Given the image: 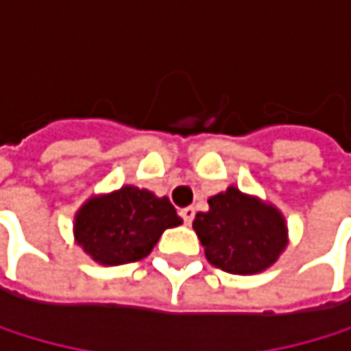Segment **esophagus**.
<instances>
[{"mask_svg":"<svg viewBox=\"0 0 351 351\" xmlns=\"http://www.w3.org/2000/svg\"><path fill=\"white\" fill-rule=\"evenodd\" d=\"M179 215H181V219H183L185 225H191V221H193V217H195V210H193V208H183Z\"/></svg>","mask_w":351,"mask_h":351,"instance_id":"obj_1","label":"esophagus"}]
</instances>
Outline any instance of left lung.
<instances>
[{
  "instance_id": "left-lung-1",
  "label": "left lung",
  "mask_w": 351,
  "mask_h": 351,
  "mask_svg": "<svg viewBox=\"0 0 351 351\" xmlns=\"http://www.w3.org/2000/svg\"><path fill=\"white\" fill-rule=\"evenodd\" d=\"M208 204V213L195 215L193 229L215 267L248 276L276 263L287 246V225L274 206L236 187L213 195Z\"/></svg>"
}]
</instances>
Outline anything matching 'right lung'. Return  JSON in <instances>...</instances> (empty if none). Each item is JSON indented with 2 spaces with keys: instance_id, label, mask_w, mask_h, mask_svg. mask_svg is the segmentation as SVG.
<instances>
[{
  "instance_id": "obj_1",
  "label": "right lung",
  "mask_w": 351,
  "mask_h": 351,
  "mask_svg": "<svg viewBox=\"0 0 351 351\" xmlns=\"http://www.w3.org/2000/svg\"><path fill=\"white\" fill-rule=\"evenodd\" d=\"M181 225L168 197L126 185L92 197L75 217V240L103 265L134 263L152 252L164 229Z\"/></svg>"
}]
</instances>
